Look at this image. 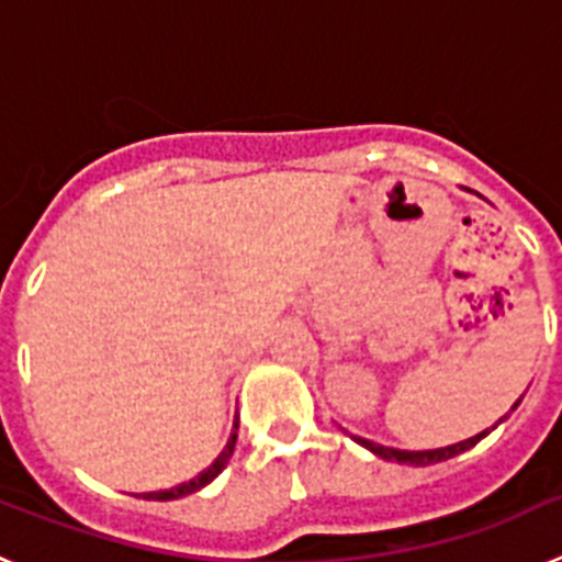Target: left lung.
<instances>
[{
    "label": "left lung",
    "instance_id": "8db88e82",
    "mask_svg": "<svg viewBox=\"0 0 562 562\" xmlns=\"http://www.w3.org/2000/svg\"><path fill=\"white\" fill-rule=\"evenodd\" d=\"M520 400H524V396H520ZM520 400L515 402L513 408H518ZM504 419H506V416H504ZM504 419H498V422H504ZM498 422H495V425H498ZM495 425H493V428H495ZM493 428H490V430H493ZM490 430H481V434L473 436V439L456 441V445H448V448H436V450H396V448H385V445H376V441L360 439V436H351V439H355L357 445H362L366 450H371L374 456H380V459H385V461H400V464L428 467V464H436V461H448V459H453V456L464 453V450L475 448V445H479V441L484 439L486 434H490Z\"/></svg>",
    "mask_w": 562,
    "mask_h": 562
}]
</instances>
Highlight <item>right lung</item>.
<instances>
[{
  "label": "right lung",
  "mask_w": 562,
  "mask_h": 562,
  "mask_svg": "<svg viewBox=\"0 0 562 562\" xmlns=\"http://www.w3.org/2000/svg\"><path fill=\"white\" fill-rule=\"evenodd\" d=\"M236 430H238V422H233V434H231V439H227L225 450H222V453L216 456V459H213V464L205 467V470H202L200 475H193L191 481H186V484L171 486V490H160V493H146V495H143V498H148V501H173V498H182V495L196 493V490H202V486H205V484H211V481L216 479V475H220L222 470H225L227 459H231V456H233V448H236Z\"/></svg>",
  "instance_id": "obj_1"
}]
</instances>
